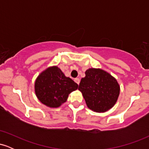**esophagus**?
I'll return each instance as SVG.
<instances>
[{
	"mask_svg": "<svg viewBox=\"0 0 149 149\" xmlns=\"http://www.w3.org/2000/svg\"><path fill=\"white\" fill-rule=\"evenodd\" d=\"M74 81L75 82H76V83H77V84H79V83H80V79H79V78H75V79H74Z\"/></svg>",
	"mask_w": 149,
	"mask_h": 149,
	"instance_id": "1",
	"label": "esophagus"
}]
</instances>
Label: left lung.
<instances>
[{"instance_id": "1", "label": "left lung", "mask_w": 149, "mask_h": 149, "mask_svg": "<svg viewBox=\"0 0 149 149\" xmlns=\"http://www.w3.org/2000/svg\"><path fill=\"white\" fill-rule=\"evenodd\" d=\"M78 90L89 109L97 113L111 109L120 93V86L115 78L104 70L93 68L85 71V77L80 80Z\"/></svg>"}]
</instances>
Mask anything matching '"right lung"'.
<instances>
[{"label": "right lung", "mask_w": 149, "mask_h": 149, "mask_svg": "<svg viewBox=\"0 0 149 149\" xmlns=\"http://www.w3.org/2000/svg\"><path fill=\"white\" fill-rule=\"evenodd\" d=\"M78 85L66 77L57 66L49 67L40 73L35 82L36 95L41 103L50 108H57L66 102L71 92Z\"/></svg>", "instance_id": "1"}]
</instances>
